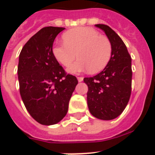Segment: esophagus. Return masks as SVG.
I'll return each instance as SVG.
<instances>
[{
	"mask_svg": "<svg viewBox=\"0 0 155 155\" xmlns=\"http://www.w3.org/2000/svg\"><path fill=\"white\" fill-rule=\"evenodd\" d=\"M78 80L79 82H81L82 81L84 80V78H82V77H78Z\"/></svg>",
	"mask_w": 155,
	"mask_h": 155,
	"instance_id": "esophagus-1",
	"label": "esophagus"
}]
</instances>
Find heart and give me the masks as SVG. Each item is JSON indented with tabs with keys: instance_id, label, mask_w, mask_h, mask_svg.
<instances>
[{
	"instance_id": "1",
	"label": "heart",
	"mask_w": 155,
	"mask_h": 155,
	"mask_svg": "<svg viewBox=\"0 0 155 155\" xmlns=\"http://www.w3.org/2000/svg\"><path fill=\"white\" fill-rule=\"evenodd\" d=\"M64 42L53 48V55L59 62L69 67L78 56V61L68 68L70 73L89 71L98 73L107 66L112 55V45L107 37L92 28L78 27L63 35Z\"/></svg>"
}]
</instances>
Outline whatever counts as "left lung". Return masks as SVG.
I'll use <instances>...</instances> for the list:
<instances>
[{"instance_id": "left-lung-1", "label": "left lung", "mask_w": 155, "mask_h": 155, "mask_svg": "<svg viewBox=\"0 0 155 155\" xmlns=\"http://www.w3.org/2000/svg\"><path fill=\"white\" fill-rule=\"evenodd\" d=\"M95 26L105 31L112 45V55L102 72L91 78H84L88 87L87 106L95 118L111 120L125 109L131 94V57L121 38L108 25Z\"/></svg>"}]
</instances>
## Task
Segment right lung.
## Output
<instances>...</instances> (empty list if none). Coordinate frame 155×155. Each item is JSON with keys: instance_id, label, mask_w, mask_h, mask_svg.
<instances>
[{"instance_id": "add662e5", "label": "right lung", "mask_w": 155, "mask_h": 155, "mask_svg": "<svg viewBox=\"0 0 155 155\" xmlns=\"http://www.w3.org/2000/svg\"><path fill=\"white\" fill-rule=\"evenodd\" d=\"M61 27L42 28L25 44L19 55V91L25 106L35 121L50 126L62 120L78 81L67 74L53 53Z\"/></svg>"}]
</instances>
